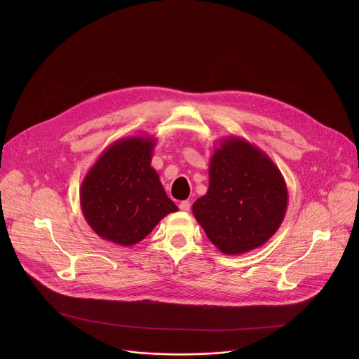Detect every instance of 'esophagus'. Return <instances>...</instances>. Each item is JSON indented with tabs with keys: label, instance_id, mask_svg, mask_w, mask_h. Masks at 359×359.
I'll return each instance as SVG.
<instances>
[{
	"label": "esophagus",
	"instance_id": "34e87169",
	"mask_svg": "<svg viewBox=\"0 0 359 359\" xmlns=\"http://www.w3.org/2000/svg\"><path fill=\"white\" fill-rule=\"evenodd\" d=\"M179 209L183 210V212H189V210H190V201H187V200L180 201V203H179Z\"/></svg>",
	"mask_w": 359,
	"mask_h": 359
}]
</instances>
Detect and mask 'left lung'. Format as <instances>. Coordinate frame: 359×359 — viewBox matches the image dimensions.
<instances>
[{
  "label": "left lung",
  "mask_w": 359,
  "mask_h": 359,
  "mask_svg": "<svg viewBox=\"0 0 359 359\" xmlns=\"http://www.w3.org/2000/svg\"><path fill=\"white\" fill-rule=\"evenodd\" d=\"M288 204L285 180L257 146L229 136L215 147L208 193L193 215L209 240L227 255L266 244L280 229Z\"/></svg>",
  "instance_id": "8db88e82"
}]
</instances>
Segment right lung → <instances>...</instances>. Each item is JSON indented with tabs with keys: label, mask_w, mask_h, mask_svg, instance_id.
Instances as JSON below:
<instances>
[{
	"label": "right lung",
	"mask_w": 359,
	"mask_h": 359,
	"mask_svg": "<svg viewBox=\"0 0 359 359\" xmlns=\"http://www.w3.org/2000/svg\"><path fill=\"white\" fill-rule=\"evenodd\" d=\"M155 146L156 139L147 135L119 139L88 170L79 190L81 209L99 237L130 247L177 212L150 166Z\"/></svg>",
	"instance_id": "add662e5"
}]
</instances>
